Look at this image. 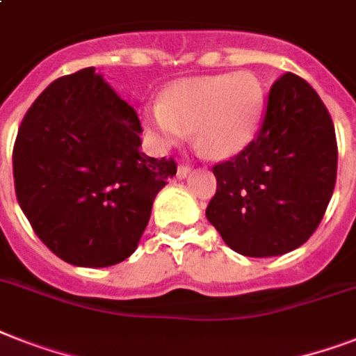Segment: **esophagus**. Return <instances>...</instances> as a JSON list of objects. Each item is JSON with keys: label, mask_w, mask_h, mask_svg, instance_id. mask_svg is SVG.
<instances>
[{"label": "esophagus", "mask_w": 356, "mask_h": 356, "mask_svg": "<svg viewBox=\"0 0 356 356\" xmlns=\"http://www.w3.org/2000/svg\"><path fill=\"white\" fill-rule=\"evenodd\" d=\"M190 170H192V168H190L188 164H179V168H177V177H179V179H184V177H186V175H188V173H190Z\"/></svg>", "instance_id": "obj_1"}]
</instances>
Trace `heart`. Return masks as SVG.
Here are the masks:
<instances>
[{"mask_svg": "<svg viewBox=\"0 0 356 356\" xmlns=\"http://www.w3.org/2000/svg\"><path fill=\"white\" fill-rule=\"evenodd\" d=\"M262 105L264 90L253 74L214 75L172 85L162 102L144 108V122L162 147L183 144L194 131L197 149L227 159L251 142Z\"/></svg>", "mask_w": 356, "mask_h": 356, "instance_id": "obj_1", "label": "heart"}]
</instances>
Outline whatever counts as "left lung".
Returning <instances> with one entry per match:
<instances>
[{"instance_id": "obj_1", "label": "left lung", "mask_w": 356, "mask_h": 356, "mask_svg": "<svg viewBox=\"0 0 356 356\" xmlns=\"http://www.w3.org/2000/svg\"><path fill=\"white\" fill-rule=\"evenodd\" d=\"M331 114L296 74L271 85L257 136L212 166L216 194L207 220L245 257H275L303 245L320 225L337 183Z\"/></svg>"}]
</instances>
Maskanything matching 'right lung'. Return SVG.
<instances>
[{
  "mask_svg": "<svg viewBox=\"0 0 356 356\" xmlns=\"http://www.w3.org/2000/svg\"><path fill=\"white\" fill-rule=\"evenodd\" d=\"M134 108L85 68L53 81L19 123L13 149L16 197L58 259L105 268L133 254L153 200L177 173L173 156L140 149Z\"/></svg>",
  "mask_w": 356,
  "mask_h": 356,
  "instance_id": "right-lung-1",
  "label": "right lung"
}]
</instances>
